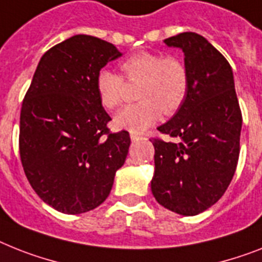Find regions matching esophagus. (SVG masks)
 Listing matches in <instances>:
<instances>
[{
    "label": "esophagus",
    "instance_id": "esophagus-1",
    "mask_svg": "<svg viewBox=\"0 0 262 262\" xmlns=\"http://www.w3.org/2000/svg\"><path fill=\"white\" fill-rule=\"evenodd\" d=\"M131 140H133V142H138V140H142V139H144L143 136L142 135H139V134H134V133H131Z\"/></svg>",
    "mask_w": 262,
    "mask_h": 262
}]
</instances>
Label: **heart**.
Here are the masks:
<instances>
[{
    "label": "heart",
    "instance_id": "1",
    "mask_svg": "<svg viewBox=\"0 0 262 262\" xmlns=\"http://www.w3.org/2000/svg\"><path fill=\"white\" fill-rule=\"evenodd\" d=\"M120 69L128 81H140L139 103L127 105L116 114V128L134 134L146 131L166 115L177 112L183 104L189 90V72L179 58L165 57L161 53L139 52L120 62ZM124 83L122 76L110 69H100L96 75V92L101 105L114 110L123 100Z\"/></svg>",
    "mask_w": 262,
    "mask_h": 262
}]
</instances>
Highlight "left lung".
Here are the masks:
<instances>
[{
  "label": "left lung",
  "instance_id": "1",
  "mask_svg": "<svg viewBox=\"0 0 262 262\" xmlns=\"http://www.w3.org/2000/svg\"><path fill=\"white\" fill-rule=\"evenodd\" d=\"M182 49L189 90L177 114L158 127L177 142L154 139L151 191L158 204L181 215H196L228 189L239 155L243 115L230 64L201 34L165 40Z\"/></svg>",
  "mask_w": 262,
  "mask_h": 262
}]
</instances>
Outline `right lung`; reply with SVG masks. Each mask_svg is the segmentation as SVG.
Instances as JSON below:
<instances>
[{
    "label": "right lung",
    "instance_id": "right-lung-1",
    "mask_svg": "<svg viewBox=\"0 0 262 262\" xmlns=\"http://www.w3.org/2000/svg\"><path fill=\"white\" fill-rule=\"evenodd\" d=\"M123 53L111 42L76 34L40 58L21 107L19 157L30 186L64 214L105 201L124 165L129 134H110L96 75Z\"/></svg>",
    "mask_w": 262,
    "mask_h": 262
}]
</instances>
